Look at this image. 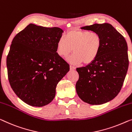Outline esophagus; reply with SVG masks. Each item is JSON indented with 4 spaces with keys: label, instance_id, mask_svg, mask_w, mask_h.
<instances>
[{
    "label": "esophagus",
    "instance_id": "esophagus-1",
    "mask_svg": "<svg viewBox=\"0 0 132 132\" xmlns=\"http://www.w3.org/2000/svg\"><path fill=\"white\" fill-rule=\"evenodd\" d=\"M70 70H75L76 69V68L75 66H73L70 65Z\"/></svg>",
    "mask_w": 132,
    "mask_h": 132
}]
</instances>
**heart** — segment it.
I'll list each match as a JSON object with an SVG mask.
<instances>
[{"label":"heart","mask_w":132,"mask_h":132,"mask_svg":"<svg viewBox=\"0 0 132 132\" xmlns=\"http://www.w3.org/2000/svg\"><path fill=\"white\" fill-rule=\"evenodd\" d=\"M102 44L100 35L89 31H70L61 37L57 43V54L66 57L72 52L74 54L68 58L74 64L92 63L99 54Z\"/></svg>","instance_id":"obj_1"}]
</instances>
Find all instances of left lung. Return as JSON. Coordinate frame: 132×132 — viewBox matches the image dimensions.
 <instances>
[{"mask_svg": "<svg viewBox=\"0 0 132 132\" xmlns=\"http://www.w3.org/2000/svg\"><path fill=\"white\" fill-rule=\"evenodd\" d=\"M81 29L99 34L102 44L92 63L76 68L79 76L76 92L85 103L100 105L114 99L120 91L129 67L127 44L110 23H94Z\"/></svg>", "mask_w": 132, "mask_h": 132, "instance_id": "8db88e82", "label": "left lung"}]
</instances>
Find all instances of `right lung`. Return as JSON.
<instances>
[{
	"mask_svg": "<svg viewBox=\"0 0 132 132\" xmlns=\"http://www.w3.org/2000/svg\"><path fill=\"white\" fill-rule=\"evenodd\" d=\"M63 31L30 23L15 35L7 56L9 84L29 105L43 107L53 101L59 82L69 64L57 54V43Z\"/></svg>",
	"mask_w": 132,
	"mask_h": 132,
	"instance_id": "right-lung-1",
	"label": "right lung"
}]
</instances>
